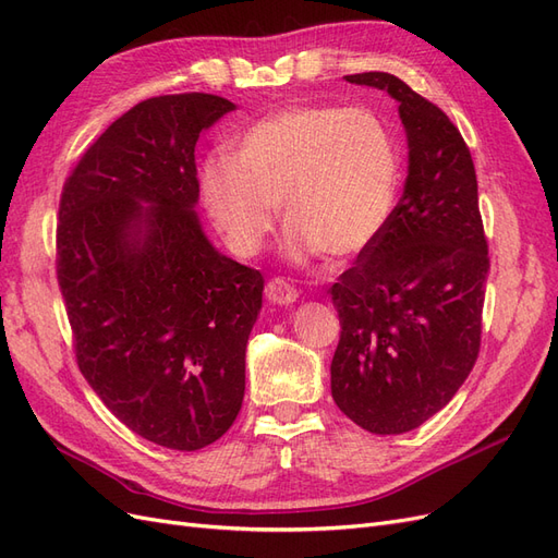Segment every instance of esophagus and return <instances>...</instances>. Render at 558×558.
<instances>
[{"instance_id": "obj_1", "label": "esophagus", "mask_w": 558, "mask_h": 558, "mask_svg": "<svg viewBox=\"0 0 558 558\" xmlns=\"http://www.w3.org/2000/svg\"><path fill=\"white\" fill-rule=\"evenodd\" d=\"M265 298L269 302H275V305H293V302L298 300V291L293 289L289 281H283V279L277 277V279L267 281Z\"/></svg>"}]
</instances>
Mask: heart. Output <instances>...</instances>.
I'll return each mask as SVG.
<instances>
[{"instance_id":"obj_1","label":"heart","mask_w":558,"mask_h":558,"mask_svg":"<svg viewBox=\"0 0 558 558\" xmlns=\"http://www.w3.org/2000/svg\"><path fill=\"white\" fill-rule=\"evenodd\" d=\"M398 189L396 134L369 109H281L240 134L238 154L218 150L199 170L202 205L244 258L272 234L279 202L298 253L359 256L386 228Z\"/></svg>"}]
</instances>
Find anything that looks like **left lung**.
Here are the masks:
<instances>
[{"label":"left lung","instance_id":"8db88e82","mask_svg":"<svg viewBox=\"0 0 558 558\" xmlns=\"http://www.w3.org/2000/svg\"><path fill=\"white\" fill-rule=\"evenodd\" d=\"M386 90L408 134V179L379 238L332 283L340 344L332 400L375 435L418 428L477 361L488 246L477 174L442 109L386 72L344 76Z\"/></svg>","mask_w":558,"mask_h":558}]
</instances>
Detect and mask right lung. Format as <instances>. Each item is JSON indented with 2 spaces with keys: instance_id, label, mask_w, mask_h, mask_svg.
<instances>
[{
  "instance_id": "1",
  "label": "right lung",
  "mask_w": 558,
  "mask_h": 558,
  "mask_svg": "<svg viewBox=\"0 0 558 558\" xmlns=\"http://www.w3.org/2000/svg\"><path fill=\"white\" fill-rule=\"evenodd\" d=\"M230 99L150 97L64 181L58 283L81 375L111 414L167 449L216 442L244 400L263 275L202 232L195 144Z\"/></svg>"
}]
</instances>
